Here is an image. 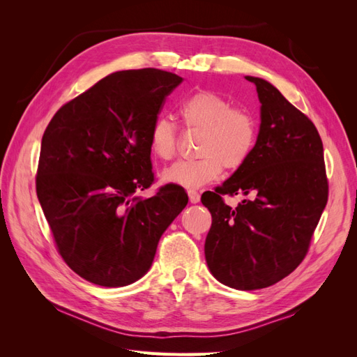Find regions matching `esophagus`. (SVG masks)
Wrapping results in <instances>:
<instances>
[{
	"label": "esophagus",
	"mask_w": 357,
	"mask_h": 357,
	"mask_svg": "<svg viewBox=\"0 0 357 357\" xmlns=\"http://www.w3.org/2000/svg\"><path fill=\"white\" fill-rule=\"evenodd\" d=\"M188 195H189V201H190L192 204H197V202H199V199H201V195H199V193H198L197 190H189Z\"/></svg>",
	"instance_id": "obj_1"
}]
</instances>
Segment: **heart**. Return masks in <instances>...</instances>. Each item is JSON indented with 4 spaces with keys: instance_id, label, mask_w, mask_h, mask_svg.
Masks as SVG:
<instances>
[{
    "instance_id": "b5f03b06",
    "label": "heart",
    "mask_w": 357,
    "mask_h": 357,
    "mask_svg": "<svg viewBox=\"0 0 357 357\" xmlns=\"http://www.w3.org/2000/svg\"><path fill=\"white\" fill-rule=\"evenodd\" d=\"M180 117L190 131L201 132L198 159L178 160L162 172V178L188 189L218 180L223 167L236 169L252 156L257 142V121L245 109L213 91H198L180 105ZM178 131L168 117H158L149 134L153 156L169 160L177 153Z\"/></svg>"
}]
</instances>
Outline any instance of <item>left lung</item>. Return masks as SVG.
I'll list each match as a JSON object with an SVG mask.
<instances>
[{
    "label": "left lung",
    "instance_id": "left-lung-1",
    "mask_svg": "<svg viewBox=\"0 0 357 357\" xmlns=\"http://www.w3.org/2000/svg\"><path fill=\"white\" fill-rule=\"evenodd\" d=\"M261 101V128L252 156L202 204L211 213L205 261L225 286H273L304 261L328 202L323 143L310 119L274 86L247 75ZM248 195L238 208L223 195Z\"/></svg>",
    "mask_w": 357,
    "mask_h": 357
}]
</instances>
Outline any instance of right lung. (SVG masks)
<instances>
[{
	"label": "right lung",
	"instance_id": "obj_1",
	"mask_svg": "<svg viewBox=\"0 0 357 357\" xmlns=\"http://www.w3.org/2000/svg\"><path fill=\"white\" fill-rule=\"evenodd\" d=\"M183 79L156 68L117 71L63 104L41 139L36 188L58 252L75 274L128 286L152 266L162 234L188 204L155 180L149 134Z\"/></svg>",
	"mask_w": 357,
	"mask_h": 357
}]
</instances>
